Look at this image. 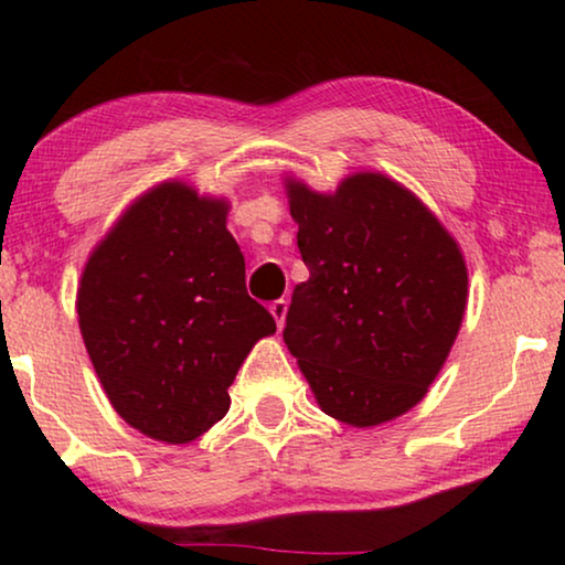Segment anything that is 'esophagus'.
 <instances>
[{
  "label": "esophagus",
  "mask_w": 565,
  "mask_h": 565,
  "mask_svg": "<svg viewBox=\"0 0 565 565\" xmlns=\"http://www.w3.org/2000/svg\"><path fill=\"white\" fill-rule=\"evenodd\" d=\"M269 313H273V319L277 321V329H282L285 316H288V300H273V303H269Z\"/></svg>",
  "instance_id": "34e87169"
}]
</instances>
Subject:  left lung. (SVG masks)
Masks as SVG:
<instances>
[{
  "label": "left lung",
  "mask_w": 565,
  "mask_h": 565,
  "mask_svg": "<svg viewBox=\"0 0 565 565\" xmlns=\"http://www.w3.org/2000/svg\"><path fill=\"white\" fill-rule=\"evenodd\" d=\"M308 280L282 339L321 412L352 427L406 414L443 370L468 303L460 246L414 192L377 172L321 195L285 180Z\"/></svg>",
  "instance_id": "left-lung-1"
}]
</instances>
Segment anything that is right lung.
<instances>
[{
  "mask_svg": "<svg viewBox=\"0 0 565 565\" xmlns=\"http://www.w3.org/2000/svg\"><path fill=\"white\" fill-rule=\"evenodd\" d=\"M228 203L184 182L143 192L84 265L76 313L115 412L188 445L226 416L228 385L275 319L249 298Z\"/></svg>",
  "mask_w": 565,
  "mask_h": 565,
  "instance_id": "obj_1",
  "label": "right lung"
}]
</instances>
